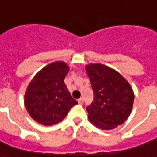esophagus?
Listing matches in <instances>:
<instances>
[{"instance_id": "obj_1", "label": "esophagus", "mask_w": 157, "mask_h": 157, "mask_svg": "<svg viewBox=\"0 0 157 157\" xmlns=\"http://www.w3.org/2000/svg\"><path fill=\"white\" fill-rule=\"evenodd\" d=\"M78 103L79 104H81V105H82V104H83V98H80V99L78 100Z\"/></svg>"}]
</instances>
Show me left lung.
I'll list each match as a JSON object with an SVG mask.
<instances>
[{
  "label": "left lung",
  "mask_w": 157,
  "mask_h": 157,
  "mask_svg": "<svg viewBox=\"0 0 157 157\" xmlns=\"http://www.w3.org/2000/svg\"><path fill=\"white\" fill-rule=\"evenodd\" d=\"M94 93L86 107L90 122L101 130H112L125 122L132 112L134 92L120 73L99 63L85 66Z\"/></svg>",
  "instance_id": "left-lung-1"
}]
</instances>
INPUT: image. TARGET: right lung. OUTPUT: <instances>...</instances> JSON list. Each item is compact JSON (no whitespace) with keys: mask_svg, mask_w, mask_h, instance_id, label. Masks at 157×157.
Segmentation results:
<instances>
[{"mask_svg":"<svg viewBox=\"0 0 157 157\" xmlns=\"http://www.w3.org/2000/svg\"><path fill=\"white\" fill-rule=\"evenodd\" d=\"M64 61H55L39 71L25 90L24 104L30 117L43 126L61 122L77 104L68 91L64 79L69 72Z\"/></svg>","mask_w":157,"mask_h":157,"instance_id":"1","label":"right lung"}]
</instances>
